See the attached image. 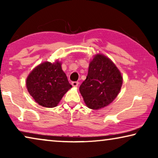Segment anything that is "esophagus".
<instances>
[{
  "mask_svg": "<svg viewBox=\"0 0 158 158\" xmlns=\"http://www.w3.org/2000/svg\"><path fill=\"white\" fill-rule=\"evenodd\" d=\"M78 85H79L78 82H72V85L73 86V87L77 88V86H78Z\"/></svg>",
  "mask_w": 158,
  "mask_h": 158,
  "instance_id": "esophagus-1",
  "label": "esophagus"
}]
</instances>
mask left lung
Listing matches in <instances>:
<instances>
[{
	"mask_svg": "<svg viewBox=\"0 0 158 158\" xmlns=\"http://www.w3.org/2000/svg\"><path fill=\"white\" fill-rule=\"evenodd\" d=\"M122 83V73L114 62L98 53L90 60L88 75L79 90L86 106L98 110L113 102L119 94Z\"/></svg>",
	"mask_w": 158,
	"mask_h": 158,
	"instance_id": "8db88e82",
	"label": "left lung"
}]
</instances>
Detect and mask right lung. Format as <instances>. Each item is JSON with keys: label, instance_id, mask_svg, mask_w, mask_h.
Returning <instances> with one entry per match:
<instances>
[{"label": "right lung", "instance_id": "right-lung-1", "mask_svg": "<svg viewBox=\"0 0 158 158\" xmlns=\"http://www.w3.org/2000/svg\"><path fill=\"white\" fill-rule=\"evenodd\" d=\"M28 92L39 105L57 106L72 85L62 69V62L45 61L35 67L27 77Z\"/></svg>", "mask_w": 158, "mask_h": 158}]
</instances>
